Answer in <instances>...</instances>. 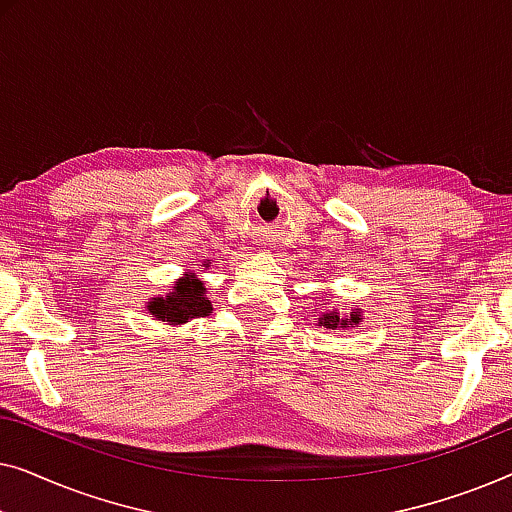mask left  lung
<instances>
[{"label":"left lung","instance_id":"obj_1","mask_svg":"<svg viewBox=\"0 0 512 512\" xmlns=\"http://www.w3.org/2000/svg\"><path fill=\"white\" fill-rule=\"evenodd\" d=\"M359 317L361 314L359 312H354L352 317H349V321L347 319H340V314L338 312H328V314H321L319 317V326H326V328H347V326H356L359 324Z\"/></svg>","mask_w":512,"mask_h":512}]
</instances>
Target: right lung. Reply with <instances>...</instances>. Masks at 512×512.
Returning a JSON list of instances; mask_svg holds the SVG:
<instances>
[{
  "instance_id": "add662e5",
  "label": "right lung",
  "mask_w": 512,
  "mask_h": 512,
  "mask_svg": "<svg viewBox=\"0 0 512 512\" xmlns=\"http://www.w3.org/2000/svg\"><path fill=\"white\" fill-rule=\"evenodd\" d=\"M149 310L160 321L186 324L188 319L207 317L212 312V303L205 298V286H202L200 279L186 277L177 282L167 298H153Z\"/></svg>"
}]
</instances>
